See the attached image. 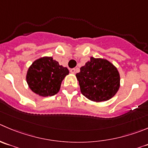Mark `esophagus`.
<instances>
[{"instance_id":"34e87169","label":"esophagus","mask_w":148,"mask_h":148,"mask_svg":"<svg viewBox=\"0 0 148 148\" xmlns=\"http://www.w3.org/2000/svg\"><path fill=\"white\" fill-rule=\"evenodd\" d=\"M70 72L71 73V74H75L76 73V69H70Z\"/></svg>"}]
</instances>
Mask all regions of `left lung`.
<instances>
[{
  "label": "left lung",
  "instance_id": "8db88e82",
  "mask_svg": "<svg viewBox=\"0 0 148 148\" xmlns=\"http://www.w3.org/2000/svg\"><path fill=\"white\" fill-rule=\"evenodd\" d=\"M76 77L82 94L95 103L110 100L119 90V72L112 63L105 58L90 57Z\"/></svg>",
  "mask_w": 148,
  "mask_h": 148
}]
</instances>
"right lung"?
I'll return each instance as SVG.
<instances>
[{
    "instance_id": "right-lung-1",
    "label": "right lung",
    "mask_w": 148,
    "mask_h": 148,
    "mask_svg": "<svg viewBox=\"0 0 148 148\" xmlns=\"http://www.w3.org/2000/svg\"><path fill=\"white\" fill-rule=\"evenodd\" d=\"M69 74L68 69L60 65L53 57L44 56L35 60L29 67L26 81L33 92L48 97L58 92L61 82Z\"/></svg>"
}]
</instances>
